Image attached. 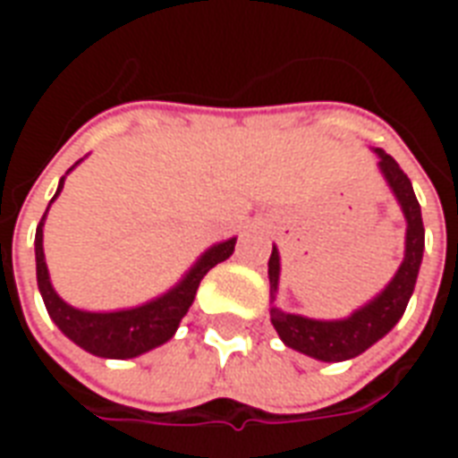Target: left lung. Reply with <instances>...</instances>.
Masks as SVG:
<instances>
[{
  "label": "left lung",
  "instance_id": "8db88e82",
  "mask_svg": "<svg viewBox=\"0 0 458 458\" xmlns=\"http://www.w3.org/2000/svg\"><path fill=\"white\" fill-rule=\"evenodd\" d=\"M380 157V171L390 183V189L403 206L404 218H407V240H404V259L393 282L377 294V297L358 309L344 321H314V318L297 317V314H284L277 307L269 309L272 327L277 328L279 338L294 348L299 353H307L317 360L327 363H338L355 358L363 351H368L375 341L390 331V328L403 318L407 301L412 297L417 272L422 265L424 252V225H422V210L414 196L412 183L407 179V174L400 169V164L385 154L383 149H375ZM279 282V252L272 248L269 255V287H272V299L277 292Z\"/></svg>",
  "mask_w": 458,
  "mask_h": 458
}]
</instances>
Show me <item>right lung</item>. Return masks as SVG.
Returning a JSON list of instances; mask_svg holds the SVG:
<instances>
[{
  "label": "right lung",
  "mask_w": 458,
  "mask_h": 458,
  "mask_svg": "<svg viewBox=\"0 0 458 458\" xmlns=\"http://www.w3.org/2000/svg\"><path fill=\"white\" fill-rule=\"evenodd\" d=\"M65 179V176H64ZM64 179L58 183L55 196L64 189ZM54 196V199H55ZM51 199V200H54ZM46 218V213H44ZM44 218L36 228V279H38V292L44 297L48 309V317L54 318L55 327L64 331L73 344L85 348L88 353L100 355V358H134L166 344L174 331L179 328V321L186 317V311L193 304L196 289L200 279L206 277L210 267L228 259L235 250V238L218 242L203 255V258L191 267L186 277L181 279L176 287L166 292L164 297L147 301L141 307L124 309V311H110V314H93V311H81L65 304L51 287L48 269L44 259Z\"/></svg>",
  "instance_id": "1"
}]
</instances>
